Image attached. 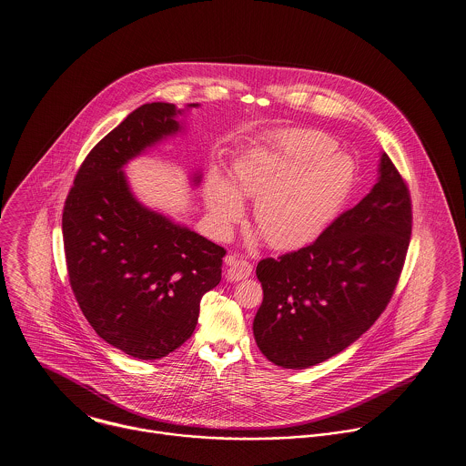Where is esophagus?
Segmentation results:
<instances>
[{
	"label": "esophagus",
	"instance_id": "obj_1",
	"mask_svg": "<svg viewBox=\"0 0 466 466\" xmlns=\"http://www.w3.org/2000/svg\"><path fill=\"white\" fill-rule=\"evenodd\" d=\"M225 266H227L225 275H227V280H230V282H238V280H243L252 275V264L243 258H236V256H227Z\"/></svg>",
	"mask_w": 466,
	"mask_h": 466
}]
</instances>
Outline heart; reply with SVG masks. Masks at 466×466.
<instances>
[{
  "mask_svg": "<svg viewBox=\"0 0 466 466\" xmlns=\"http://www.w3.org/2000/svg\"><path fill=\"white\" fill-rule=\"evenodd\" d=\"M314 130H277L234 164L236 186L219 171L208 184V214L218 234L243 219V197L254 198V219L277 250L312 243L347 206L358 180L354 158Z\"/></svg>",
  "mask_w": 466,
  "mask_h": 466,
  "instance_id": "1",
  "label": "heart"
}]
</instances>
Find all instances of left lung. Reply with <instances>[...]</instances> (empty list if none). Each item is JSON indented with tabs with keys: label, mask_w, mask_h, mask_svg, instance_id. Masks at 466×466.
I'll return each mask as SVG.
<instances>
[{
	"label": "left lung",
	"mask_w": 466,
	"mask_h": 466,
	"mask_svg": "<svg viewBox=\"0 0 466 466\" xmlns=\"http://www.w3.org/2000/svg\"><path fill=\"white\" fill-rule=\"evenodd\" d=\"M411 198L384 152L371 191L309 245L258 264L254 338L268 361L304 370L350 347L386 309L411 239Z\"/></svg>",
	"instance_id": "8db88e82"
}]
</instances>
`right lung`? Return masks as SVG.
I'll return each instance as SVG.
<instances>
[{
	"label": "right lung",
	"instance_id": "1",
	"mask_svg": "<svg viewBox=\"0 0 466 466\" xmlns=\"http://www.w3.org/2000/svg\"><path fill=\"white\" fill-rule=\"evenodd\" d=\"M141 105L89 152L62 212L69 282L91 327L121 352L154 361L186 343L225 250L141 204L123 167L184 128L189 108ZM202 173L191 177L198 186Z\"/></svg>",
	"mask_w": 466,
	"mask_h": 466
}]
</instances>
